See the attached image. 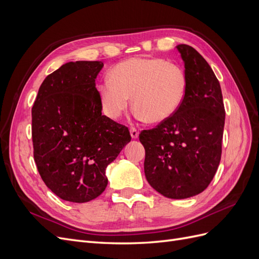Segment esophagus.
<instances>
[{"label":"esophagus","instance_id":"1","mask_svg":"<svg viewBox=\"0 0 259 259\" xmlns=\"http://www.w3.org/2000/svg\"><path fill=\"white\" fill-rule=\"evenodd\" d=\"M131 136L132 138H137L139 136V131L136 130L135 127H131Z\"/></svg>","mask_w":259,"mask_h":259}]
</instances>
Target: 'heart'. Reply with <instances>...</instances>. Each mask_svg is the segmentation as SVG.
Wrapping results in <instances>:
<instances>
[{
	"mask_svg": "<svg viewBox=\"0 0 259 259\" xmlns=\"http://www.w3.org/2000/svg\"><path fill=\"white\" fill-rule=\"evenodd\" d=\"M109 80L97 86L99 103L109 119L126 110L130 98L135 116L151 123L165 121L183 105L188 75L183 66L162 58H131L120 62Z\"/></svg>",
	"mask_w": 259,
	"mask_h": 259,
	"instance_id": "b5f03b06",
	"label": "heart"
}]
</instances>
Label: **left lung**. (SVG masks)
Returning <instances> with one entry per match:
<instances>
[{"mask_svg":"<svg viewBox=\"0 0 259 259\" xmlns=\"http://www.w3.org/2000/svg\"><path fill=\"white\" fill-rule=\"evenodd\" d=\"M188 75L183 105L169 119L143 131L145 175L154 190L169 199L204 191L222 158L225 125L223 94L213 70L193 48L176 46Z\"/></svg>","mask_w":259,"mask_h":259,"instance_id":"8db88e82","label":"left lung"}]
</instances>
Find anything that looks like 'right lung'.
Listing matches in <instances>:
<instances>
[{
	"label": "right lung",
	"instance_id": "add662e5",
	"mask_svg": "<svg viewBox=\"0 0 259 259\" xmlns=\"http://www.w3.org/2000/svg\"><path fill=\"white\" fill-rule=\"evenodd\" d=\"M101 61L67 62L45 77L32 107L33 155L60 199L84 203L108 185L107 166L131 142L126 126L101 114L95 80Z\"/></svg>",
	"mask_w": 259,
	"mask_h": 259
}]
</instances>
